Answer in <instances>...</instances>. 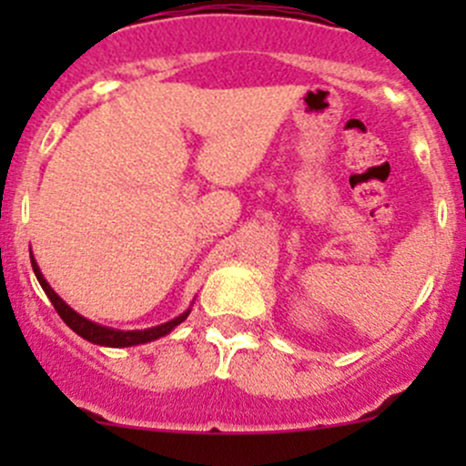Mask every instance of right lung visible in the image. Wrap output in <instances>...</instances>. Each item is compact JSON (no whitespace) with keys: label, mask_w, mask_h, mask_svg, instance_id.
Wrapping results in <instances>:
<instances>
[{"label":"right lung","mask_w":466,"mask_h":466,"mask_svg":"<svg viewBox=\"0 0 466 466\" xmlns=\"http://www.w3.org/2000/svg\"><path fill=\"white\" fill-rule=\"evenodd\" d=\"M30 263H32V271H35L36 280H39V285L46 291V296L50 298V302L55 304L56 313L61 315L63 322H66L69 329L74 330V333L83 337V339L92 341V344L109 346V349H129V346L148 344V341H155V339H159V337L168 335L175 326H179L190 315V309H186L184 313L177 315V318H173L170 322L151 326V329H144V330H117V329H111V326L96 324V322H92V319L83 318V315L74 311V309L69 307V304L63 300L61 296H58L55 289L47 285L44 274H41L39 265H36L35 256H32V249H30Z\"/></svg>","instance_id":"1"}]
</instances>
